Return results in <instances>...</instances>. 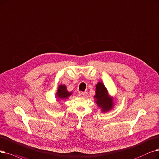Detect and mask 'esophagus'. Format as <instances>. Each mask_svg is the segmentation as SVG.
<instances>
[{"instance_id": "obj_1", "label": "esophagus", "mask_w": 159, "mask_h": 159, "mask_svg": "<svg viewBox=\"0 0 159 159\" xmlns=\"http://www.w3.org/2000/svg\"><path fill=\"white\" fill-rule=\"evenodd\" d=\"M88 93L87 92H80L79 93V96L80 98H85V97L87 95Z\"/></svg>"}]
</instances>
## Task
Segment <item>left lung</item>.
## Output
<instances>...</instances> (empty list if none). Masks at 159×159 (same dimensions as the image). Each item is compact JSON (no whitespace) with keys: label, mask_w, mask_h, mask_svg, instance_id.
<instances>
[{"label":"left lung","mask_w":159,"mask_h":159,"mask_svg":"<svg viewBox=\"0 0 159 159\" xmlns=\"http://www.w3.org/2000/svg\"><path fill=\"white\" fill-rule=\"evenodd\" d=\"M93 98L97 106L103 113L110 112L116 105L115 98L109 94L107 88L101 82H98L95 85V95Z\"/></svg>","instance_id":"8db88e82"}]
</instances>
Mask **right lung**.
<instances>
[{
	"label": "right lung",
	"instance_id": "obj_1",
	"mask_svg": "<svg viewBox=\"0 0 159 159\" xmlns=\"http://www.w3.org/2000/svg\"><path fill=\"white\" fill-rule=\"evenodd\" d=\"M72 92H68L67 89V86L65 84H60L58 87L57 92L56 93V98L58 101L64 100L67 99L69 97L72 95Z\"/></svg>",
	"mask_w": 159,
	"mask_h": 159
}]
</instances>
